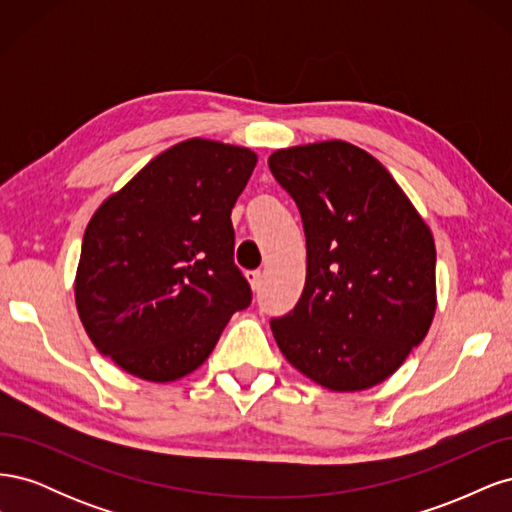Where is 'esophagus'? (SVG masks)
<instances>
[{
  "instance_id": "esophagus-1",
  "label": "esophagus",
  "mask_w": 512,
  "mask_h": 512,
  "mask_svg": "<svg viewBox=\"0 0 512 512\" xmlns=\"http://www.w3.org/2000/svg\"><path fill=\"white\" fill-rule=\"evenodd\" d=\"M245 277H247V282H250L252 290H260V286H262V273L260 271H247Z\"/></svg>"
}]
</instances>
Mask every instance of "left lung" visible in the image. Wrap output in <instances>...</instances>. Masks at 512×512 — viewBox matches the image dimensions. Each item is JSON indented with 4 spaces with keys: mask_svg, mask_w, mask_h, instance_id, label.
<instances>
[{
    "mask_svg": "<svg viewBox=\"0 0 512 512\" xmlns=\"http://www.w3.org/2000/svg\"><path fill=\"white\" fill-rule=\"evenodd\" d=\"M299 207L307 275L299 303L271 320L286 361L329 391L384 382L436 314V243L406 192L371 153L320 141L271 153Z\"/></svg>",
    "mask_w": 512,
    "mask_h": 512,
    "instance_id": "8db88e82",
    "label": "left lung"
}]
</instances>
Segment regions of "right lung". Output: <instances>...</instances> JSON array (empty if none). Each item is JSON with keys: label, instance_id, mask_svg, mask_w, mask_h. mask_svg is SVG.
I'll use <instances>...</instances> for the list:
<instances>
[{"label": "right lung", "instance_id": "1", "mask_svg": "<svg viewBox=\"0 0 512 512\" xmlns=\"http://www.w3.org/2000/svg\"><path fill=\"white\" fill-rule=\"evenodd\" d=\"M256 162L247 147L188 138L91 215L74 301L91 344L123 371L147 382L192 374L250 305L230 213Z\"/></svg>", "mask_w": 512, "mask_h": 512}]
</instances>
